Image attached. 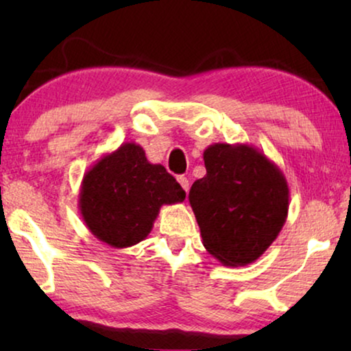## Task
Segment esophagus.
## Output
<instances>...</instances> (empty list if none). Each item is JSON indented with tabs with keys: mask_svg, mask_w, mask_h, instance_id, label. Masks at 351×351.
I'll return each mask as SVG.
<instances>
[{
	"mask_svg": "<svg viewBox=\"0 0 351 351\" xmlns=\"http://www.w3.org/2000/svg\"><path fill=\"white\" fill-rule=\"evenodd\" d=\"M177 180H179V184H180L182 189H184L186 193H189V189H190L189 179H186V177H184V176H180V177H177Z\"/></svg>",
	"mask_w": 351,
	"mask_h": 351,
	"instance_id": "34e87169",
	"label": "esophagus"
}]
</instances>
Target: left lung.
<instances>
[{"label": "left lung", "instance_id": "1", "mask_svg": "<svg viewBox=\"0 0 351 351\" xmlns=\"http://www.w3.org/2000/svg\"><path fill=\"white\" fill-rule=\"evenodd\" d=\"M203 158L206 176L189 193L203 246L223 265H249L270 247L286 222V177L247 143H214Z\"/></svg>", "mask_w": 351, "mask_h": 351}]
</instances>
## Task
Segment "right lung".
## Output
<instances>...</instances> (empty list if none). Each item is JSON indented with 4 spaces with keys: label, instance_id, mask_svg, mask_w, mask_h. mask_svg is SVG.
<instances>
[{
    "label": "right lung",
    "instance_id": "add662e5",
    "mask_svg": "<svg viewBox=\"0 0 351 351\" xmlns=\"http://www.w3.org/2000/svg\"><path fill=\"white\" fill-rule=\"evenodd\" d=\"M184 199L185 191L165 166L152 165L141 145L126 142L86 172L78 208L99 241L123 249L148 237L161 206Z\"/></svg>",
    "mask_w": 351,
    "mask_h": 351
}]
</instances>
